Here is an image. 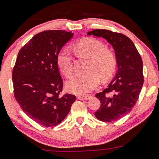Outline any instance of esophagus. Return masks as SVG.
<instances>
[{
	"instance_id": "obj_1",
	"label": "esophagus",
	"mask_w": 159,
	"mask_h": 159,
	"mask_svg": "<svg viewBox=\"0 0 159 159\" xmlns=\"http://www.w3.org/2000/svg\"><path fill=\"white\" fill-rule=\"evenodd\" d=\"M77 98H78V99H79V100L85 101V100H89L90 98H91V96L90 95H78Z\"/></svg>"
}]
</instances>
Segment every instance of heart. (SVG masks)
<instances>
[{
    "label": "heart",
    "mask_w": 159,
    "mask_h": 159,
    "mask_svg": "<svg viewBox=\"0 0 159 159\" xmlns=\"http://www.w3.org/2000/svg\"><path fill=\"white\" fill-rule=\"evenodd\" d=\"M73 49L79 57L89 59L87 70L89 73L75 77L68 81L66 89L69 92L81 95L86 94L100 84L101 78L107 81L115 75L118 65L117 57L102 41L84 37L73 44ZM57 65L64 76H72V58L68 50H62L58 53Z\"/></svg>",
    "instance_id": "obj_1"
}]
</instances>
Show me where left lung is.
Instances as JSON below:
<instances>
[{
  "instance_id": "left-lung-1",
  "label": "left lung",
  "mask_w": 159,
  "mask_h": 159,
  "mask_svg": "<svg viewBox=\"0 0 159 159\" xmlns=\"http://www.w3.org/2000/svg\"><path fill=\"white\" fill-rule=\"evenodd\" d=\"M88 34L105 38L115 51L118 71L108 88L96 94L101 106L94 115L105 122L117 121L129 113L139 99L144 83L142 57L132 41L123 34L96 29Z\"/></svg>"
}]
</instances>
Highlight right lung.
<instances>
[{
	"instance_id": "1",
	"label": "right lung",
	"mask_w": 159,
	"mask_h": 159,
	"mask_svg": "<svg viewBox=\"0 0 159 159\" xmlns=\"http://www.w3.org/2000/svg\"><path fill=\"white\" fill-rule=\"evenodd\" d=\"M71 31L40 32L20 48L12 71L14 94L20 108L32 120L45 127L56 126L69 113L75 95H60L63 80L57 57L69 41Z\"/></svg>"
}]
</instances>
